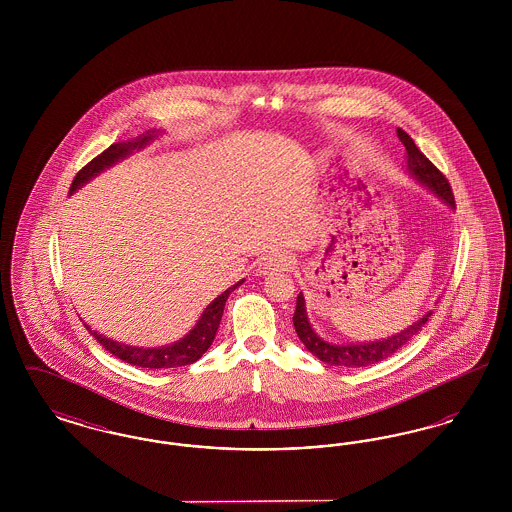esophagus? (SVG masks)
Listing matches in <instances>:
<instances>
[{"instance_id": "esophagus-1", "label": "esophagus", "mask_w": 512, "mask_h": 512, "mask_svg": "<svg viewBox=\"0 0 512 512\" xmlns=\"http://www.w3.org/2000/svg\"><path fill=\"white\" fill-rule=\"evenodd\" d=\"M295 265L292 255L288 251H274L267 255L261 265H259V272L261 274H268V272H280V270H290Z\"/></svg>"}]
</instances>
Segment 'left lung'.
<instances>
[{
	"label": "left lung",
	"instance_id": "left-lung-1",
	"mask_svg": "<svg viewBox=\"0 0 512 512\" xmlns=\"http://www.w3.org/2000/svg\"><path fill=\"white\" fill-rule=\"evenodd\" d=\"M397 136H399L401 144L407 149V169L411 171V174L416 176L422 184H426L434 194H438L445 203L455 207L453 190H451L449 180L445 178V174L439 171L438 167L416 147L413 138L403 128H397ZM430 317H432V311L422 315V318L418 322H414L413 326L405 328L401 334L388 338V340L336 345V343H328V341L318 338L317 332L311 328L309 318L305 313L303 293H299L295 313H293V326H295V332H297L299 340L303 341V345L322 363L330 366L359 368V366L380 363V361L391 357L393 353H397L401 347H405L409 341L413 340Z\"/></svg>",
	"mask_w": 512,
	"mask_h": 512
}]
</instances>
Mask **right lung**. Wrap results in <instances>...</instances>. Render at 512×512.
I'll list each match as a JSON object with an SVG mask.
<instances>
[{
    "instance_id": "1",
    "label": "right lung",
    "mask_w": 512,
    "mask_h": 512,
    "mask_svg": "<svg viewBox=\"0 0 512 512\" xmlns=\"http://www.w3.org/2000/svg\"><path fill=\"white\" fill-rule=\"evenodd\" d=\"M151 140V134L147 132L146 136H138L132 142H122V144H113L107 147L103 153H99L98 157H94L88 165H84L80 171L76 172L73 184H71V192L76 188H80L82 184H86L90 178H94L96 174L111 167L113 163H117L124 155H128L132 149L136 147L146 146ZM244 282V280H242ZM242 282L234 284L232 288H228L226 292L219 295L211 305H207V309L203 311L201 318L197 320L194 330L184 338V340L176 341L167 347H155V349H144V347H130L124 343L103 338L98 332H92L90 326H86L90 330V334L96 336V340L115 357H119L124 363H130L134 366H142V368H176V366L192 365L197 359L203 357V353L209 349V345L215 340V334L219 330L220 318L224 313V303L228 299V295L234 292Z\"/></svg>"
}]
</instances>
